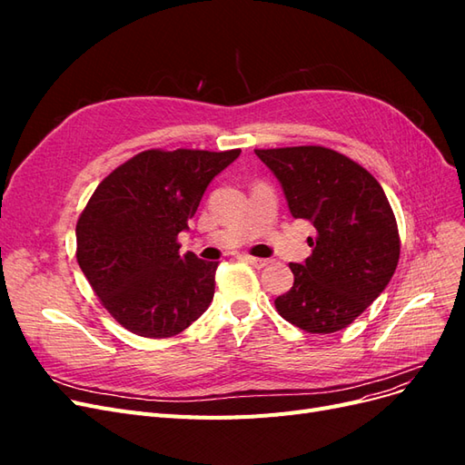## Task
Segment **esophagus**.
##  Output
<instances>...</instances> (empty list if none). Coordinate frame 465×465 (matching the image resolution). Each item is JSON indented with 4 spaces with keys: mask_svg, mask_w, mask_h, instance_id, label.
I'll return each instance as SVG.
<instances>
[{
    "mask_svg": "<svg viewBox=\"0 0 465 465\" xmlns=\"http://www.w3.org/2000/svg\"><path fill=\"white\" fill-rule=\"evenodd\" d=\"M242 260H244V262H248L250 265H254L256 270H262V267H265L267 263H270V260H263V258H254V256H248V254H244V256H242Z\"/></svg>",
    "mask_w": 465,
    "mask_h": 465,
    "instance_id": "34e87169",
    "label": "esophagus"
}]
</instances>
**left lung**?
I'll return each instance as SVG.
<instances>
[{
  "label": "left lung",
  "instance_id": "8db88e82",
  "mask_svg": "<svg viewBox=\"0 0 465 465\" xmlns=\"http://www.w3.org/2000/svg\"><path fill=\"white\" fill-rule=\"evenodd\" d=\"M279 180L294 219L314 224L312 254L291 263L277 312L308 333L347 328L386 289L400 260L398 223L378 180L320 145L254 149Z\"/></svg>",
  "mask_w": 465,
  "mask_h": 465
}]
</instances>
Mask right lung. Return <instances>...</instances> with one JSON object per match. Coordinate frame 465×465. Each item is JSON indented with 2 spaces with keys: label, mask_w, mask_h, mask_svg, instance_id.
I'll return each instance as SVG.
<instances>
[{
  "label": "right lung",
  "mask_w": 465,
  "mask_h": 465,
  "mask_svg": "<svg viewBox=\"0 0 465 465\" xmlns=\"http://www.w3.org/2000/svg\"><path fill=\"white\" fill-rule=\"evenodd\" d=\"M241 149H151L96 186L77 221V262L96 297L135 335L173 337L213 301L219 262L180 254L209 182Z\"/></svg>",
  "instance_id": "add662e5"
}]
</instances>
